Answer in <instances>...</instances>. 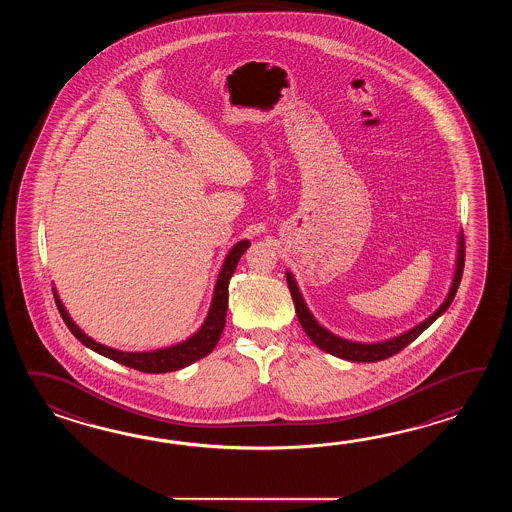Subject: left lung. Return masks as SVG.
<instances>
[{"label":"left lung","instance_id":"1","mask_svg":"<svg viewBox=\"0 0 512 512\" xmlns=\"http://www.w3.org/2000/svg\"><path fill=\"white\" fill-rule=\"evenodd\" d=\"M463 267H465V236L461 234L459 236V251H457L456 276H454L450 293L446 296L443 305L435 311L434 315L428 316L425 322H421L414 329L406 331V333L399 335V337L390 338V340H384V342H377V344L349 342V340L338 338L337 335L329 333L327 329H324V327L316 322L315 316L309 313L304 298H302V294L298 291V285L294 282L293 274L287 272L285 278H287V285H289V291H291V296H293L294 309H296L298 320H300V324L304 327L307 337L311 338L318 348L326 351V353L335 355L338 359L351 360V362H379V360L388 359V357H393L395 353L403 351L410 342H414L415 338L425 331L426 327L432 326L435 320L445 313L446 309L452 304L454 296H456L457 287H459L461 276H463Z\"/></svg>","mask_w":512,"mask_h":512}]
</instances>
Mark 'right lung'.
Listing matches in <instances>:
<instances>
[{
    "mask_svg": "<svg viewBox=\"0 0 512 512\" xmlns=\"http://www.w3.org/2000/svg\"><path fill=\"white\" fill-rule=\"evenodd\" d=\"M251 247V241L243 240L232 247V251L227 254V260L223 263V269L219 272L218 283L214 289V298H212V307L208 311L207 320L197 331L194 337L188 338L183 344H177L172 348L157 349L150 353H124L119 349L108 348L95 342L93 338L87 337L86 333H82L75 322L67 315L64 305L60 302V298L56 296L55 302L60 316L64 318L66 326L75 337L87 346V348L97 351L100 355L115 360L119 364H124L133 370L144 371V373H166V371H175L185 368L188 364L203 359L212 353V349L216 348L219 337L223 333L225 320H227V307H229V282L232 274L236 271V265L240 261L243 252Z\"/></svg>",
    "mask_w": 512,
    "mask_h": 512,
    "instance_id": "add662e5",
    "label": "right lung"
}]
</instances>
